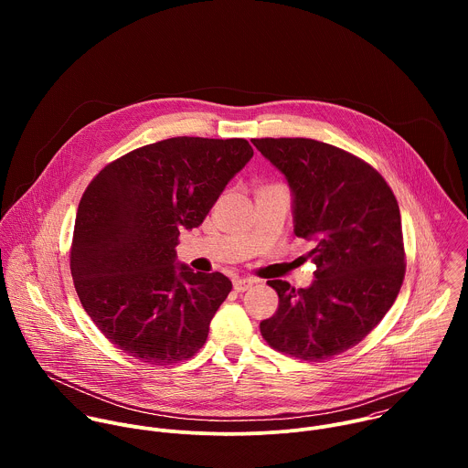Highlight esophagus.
Returning a JSON list of instances; mask_svg holds the SVG:
<instances>
[{"label": "esophagus", "mask_w": 468, "mask_h": 468, "mask_svg": "<svg viewBox=\"0 0 468 468\" xmlns=\"http://www.w3.org/2000/svg\"><path fill=\"white\" fill-rule=\"evenodd\" d=\"M253 283H255V280H251V278H237V280H233V289H235L237 292H244V291H248Z\"/></svg>", "instance_id": "1"}]
</instances>
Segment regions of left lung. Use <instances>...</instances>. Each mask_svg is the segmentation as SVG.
<instances>
[{"instance_id":"1","label":"left lung","mask_w":468,"mask_h":468,"mask_svg":"<svg viewBox=\"0 0 468 468\" xmlns=\"http://www.w3.org/2000/svg\"><path fill=\"white\" fill-rule=\"evenodd\" d=\"M289 181L294 233L314 242V282L271 280L278 311L261 335L278 352L325 361L359 345L394 303L406 274L399 207L359 157L313 139H253Z\"/></svg>"}]
</instances>
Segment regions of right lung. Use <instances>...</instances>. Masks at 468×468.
Masks as SVG:
<instances>
[{
	"instance_id": "right-lung-1",
	"label": "right lung",
	"mask_w": 468,
	"mask_h": 468,
	"mask_svg": "<svg viewBox=\"0 0 468 468\" xmlns=\"http://www.w3.org/2000/svg\"><path fill=\"white\" fill-rule=\"evenodd\" d=\"M251 157L244 139L174 137L129 152L90 181L70 271L83 309L116 348L172 365L206 345L231 282L177 262V237L206 220Z\"/></svg>"
}]
</instances>
